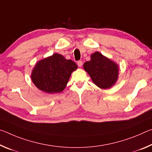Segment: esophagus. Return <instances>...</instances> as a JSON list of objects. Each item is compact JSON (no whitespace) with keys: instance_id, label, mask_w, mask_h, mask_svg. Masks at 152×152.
I'll list each match as a JSON object with an SVG mask.
<instances>
[{"instance_id":"34e87169","label":"esophagus","mask_w":152,"mask_h":152,"mask_svg":"<svg viewBox=\"0 0 152 152\" xmlns=\"http://www.w3.org/2000/svg\"><path fill=\"white\" fill-rule=\"evenodd\" d=\"M82 61H77V65L79 66V67H81V66H82Z\"/></svg>"}]
</instances>
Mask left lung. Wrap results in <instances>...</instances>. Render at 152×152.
Returning a JSON list of instances; mask_svg holds the SVG:
<instances>
[{
  "label": "left lung",
  "instance_id": "1",
  "mask_svg": "<svg viewBox=\"0 0 152 152\" xmlns=\"http://www.w3.org/2000/svg\"><path fill=\"white\" fill-rule=\"evenodd\" d=\"M83 69L99 88H110L118 79V64L98 52L91 54L90 61L83 64Z\"/></svg>",
  "mask_w": 152,
  "mask_h": 152
}]
</instances>
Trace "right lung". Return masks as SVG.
<instances>
[{"label": "right lung", "mask_w": 152, "mask_h": 152, "mask_svg": "<svg viewBox=\"0 0 152 152\" xmlns=\"http://www.w3.org/2000/svg\"><path fill=\"white\" fill-rule=\"evenodd\" d=\"M77 69L75 62L55 53L36 63L31 79L39 90L48 94L60 93L66 88L71 73Z\"/></svg>", "instance_id": "right-lung-1"}]
</instances>
